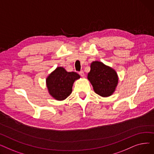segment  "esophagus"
Instances as JSON below:
<instances>
[{
    "label": "esophagus",
    "instance_id": "34e87169",
    "mask_svg": "<svg viewBox=\"0 0 154 154\" xmlns=\"http://www.w3.org/2000/svg\"><path fill=\"white\" fill-rule=\"evenodd\" d=\"M79 74H80V75L81 76V77H84V75H85L84 71H80V72H79Z\"/></svg>",
    "mask_w": 154,
    "mask_h": 154
}]
</instances>
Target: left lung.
<instances>
[{
    "label": "left lung",
    "instance_id": "obj_1",
    "mask_svg": "<svg viewBox=\"0 0 154 154\" xmlns=\"http://www.w3.org/2000/svg\"><path fill=\"white\" fill-rule=\"evenodd\" d=\"M87 79L92 84L94 92L103 97L112 95L119 82L116 71L102 62L94 61L91 64V71Z\"/></svg>",
    "mask_w": 154,
    "mask_h": 154
}]
</instances>
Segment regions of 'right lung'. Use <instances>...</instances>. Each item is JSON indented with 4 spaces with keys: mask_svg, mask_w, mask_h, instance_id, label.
<instances>
[{
    "mask_svg": "<svg viewBox=\"0 0 154 154\" xmlns=\"http://www.w3.org/2000/svg\"><path fill=\"white\" fill-rule=\"evenodd\" d=\"M80 76L76 72H69L62 67H57L46 79L48 93L57 100H63L72 91V86Z\"/></svg>",
    "mask_w": 154,
    "mask_h": 154,
    "instance_id": "right-lung-1",
    "label": "right lung"
}]
</instances>
